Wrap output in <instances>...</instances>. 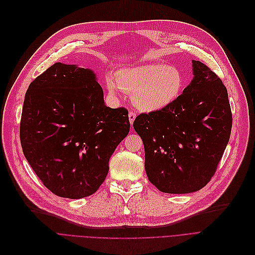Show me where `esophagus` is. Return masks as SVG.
<instances>
[{"label":"esophagus","instance_id":"1","mask_svg":"<svg viewBox=\"0 0 255 255\" xmlns=\"http://www.w3.org/2000/svg\"><path fill=\"white\" fill-rule=\"evenodd\" d=\"M136 113L135 112H132V111H130L129 113H128V119H129V124L130 125H132L134 124V121H135V119H136Z\"/></svg>","mask_w":255,"mask_h":255}]
</instances>
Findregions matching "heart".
Listing matches in <instances>:
<instances>
[{
  "label": "heart",
  "mask_w": 255,
  "mask_h": 255,
  "mask_svg": "<svg viewBox=\"0 0 255 255\" xmlns=\"http://www.w3.org/2000/svg\"><path fill=\"white\" fill-rule=\"evenodd\" d=\"M107 86L112 94L121 90L134 94V104L144 112H156L172 106L183 94L186 79L177 67L144 64L119 70L109 76Z\"/></svg>",
  "instance_id": "obj_1"
}]
</instances>
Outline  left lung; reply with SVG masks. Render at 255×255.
Listing matches in <instances>:
<instances>
[{
    "mask_svg": "<svg viewBox=\"0 0 255 255\" xmlns=\"http://www.w3.org/2000/svg\"><path fill=\"white\" fill-rule=\"evenodd\" d=\"M194 78L170 107L134 121L145 150V170L161 192L191 193L214 176L233 126L226 87L211 68L193 60Z\"/></svg>",
    "mask_w": 255,
    "mask_h": 255,
    "instance_id": "obj_1",
    "label": "left lung"
}]
</instances>
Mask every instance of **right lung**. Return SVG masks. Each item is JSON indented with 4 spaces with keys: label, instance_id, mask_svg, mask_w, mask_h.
Here are the masks:
<instances>
[{
    "label": "right lung",
    "instance_id": "add662e5",
    "mask_svg": "<svg viewBox=\"0 0 255 255\" xmlns=\"http://www.w3.org/2000/svg\"><path fill=\"white\" fill-rule=\"evenodd\" d=\"M19 131L42 184L59 197L79 199L105 181L109 160L129 131L128 112L105 105L92 70L57 62L30 84Z\"/></svg>",
    "mask_w": 255,
    "mask_h": 255
}]
</instances>
